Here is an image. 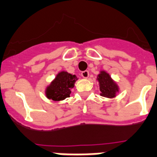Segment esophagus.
Instances as JSON below:
<instances>
[{
    "label": "esophagus",
    "mask_w": 157,
    "mask_h": 157,
    "mask_svg": "<svg viewBox=\"0 0 157 157\" xmlns=\"http://www.w3.org/2000/svg\"><path fill=\"white\" fill-rule=\"evenodd\" d=\"M81 76L83 78H88L89 77V71H84L81 72Z\"/></svg>",
    "instance_id": "34e87169"
}]
</instances>
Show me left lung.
I'll use <instances>...</instances> for the list:
<instances>
[{"label":"left lung","instance_id":"8db88e82","mask_svg":"<svg viewBox=\"0 0 157 157\" xmlns=\"http://www.w3.org/2000/svg\"><path fill=\"white\" fill-rule=\"evenodd\" d=\"M97 81L100 84V95L109 99L115 97L119 89L109 74L105 71H101L97 76Z\"/></svg>","mask_w":157,"mask_h":157}]
</instances>
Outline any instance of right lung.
<instances>
[{
	"label": "right lung",
	"instance_id": "right-lung-1",
	"mask_svg": "<svg viewBox=\"0 0 157 157\" xmlns=\"http://www.w3.org/2000/svg\"><path fill=\"white\" fill-rule=\"evenodd\" d=\"M77 77L67 71H61L46 88L45 94L48 99L53 101H60L70 97L71 89H72Z\"/></svg>",
	"mask_w": 157,
	"mask_h": 157
}]
</instances>
